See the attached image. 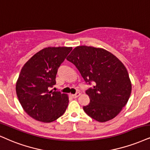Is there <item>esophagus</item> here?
Returning <instances> with one entry per match:
<instances>
[{"label": "esophagus", "mask_w": 150, "mask_h": 150, "mask_svg": "<svg viewBox=\"0 0 150 150\" xmlns=\"http://www.w3.org/2000/svg\"><path fill=\"white\" fill-rule=\"evenodd\" d=\"M81 95V93L80 92H76V93L75 94V95H71L72 97L73 98H77L78 97H79V96Z\"/></svg>", "instance_id": "obj_1"}]
</instances>
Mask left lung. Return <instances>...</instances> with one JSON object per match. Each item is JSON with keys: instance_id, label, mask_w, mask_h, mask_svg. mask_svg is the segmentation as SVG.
Segmentation results:
<instances>
[{"instance_id": "left-lung-1", "label": "left lung", "mask_w": 150, "mask_h": 150, "mask_svg": "<svg viewBox=\"0 0 150 150\" xmlns=\"http://www.w3.org/2000/svg\"><path fill=\"white\" fill-rule=\"evenodd\" d=\"M67 60L76 67L86 83L95 86L86 90L87 115L100 122L113 119L127 104L132 83L128 71L117 57L106 50L88 46L73 49Z\"/></svg>"}]
</instances>
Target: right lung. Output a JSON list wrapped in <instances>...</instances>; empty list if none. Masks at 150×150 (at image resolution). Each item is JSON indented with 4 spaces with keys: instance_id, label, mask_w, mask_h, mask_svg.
<instances>
[{
    "instance_id": "right-lung-1",
    "label": "right lung",
    "mask_w": 150,
    "mask_h": 150,
    "mask_svg": "<svg viewBox=\"0 0 150 150\" xmlns=\"http://www.w3.org/2000/svg\"><path fill=\"white\" fill-rule=\"evenodd\" d=\"M72 47H47L24 64L16 84V95L26 113L33 119L51 122L62 116L69 103L67 94L49 90L55 84L58 67Z\"/></svg>"
}]
</instances>
